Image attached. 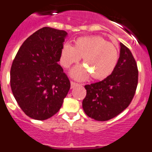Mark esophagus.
Segmentation results:
<instances>
[{
  "label": "esophagus",
  "instance_id": "obj_1",
  "mask_svg": "<svg viewBox=\"0 0 152 152\" xmlns=\"http://www.w3.org/2000/svg\"><path fill=\"white\" fill-rule=\"evenodd\" d=\"M79 84H78V83H76V82H70V88H71V89H73V88H74L75 87H76V86H79Z\"/></svg>",
  "mask_w": 152,
  "mask_h": 152
}]
</instances>
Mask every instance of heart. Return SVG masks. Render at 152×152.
I'll list each match as a JSON object with an SVG mask.
<instances>
[{"mask_svg": "<svg viewBox=\"0 0 152 152\" xmlns=\"http://www.w3.org/2000/svg\"><path fill=\"white\" fill-rule=\"evenodd\" d=\"M82 57L85 64L76 66L70 71V76L76 80L88 79L91 74L96 79L107 77L115 69L119 59V53L113 44L100 36L78 38L74 46L65 43L60 52V63L68 68L78 62Z\"/></svg>", "mask_w": 152, "mask_h": 152, "instance_id": "1", "label": "heart"}]
</instances>
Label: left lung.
<instances>
[{
	"label": "left lung",
	"instance_id": "1",
	"mask_svg": "<svg viewBox=\"0 0 152 152\" xmlns=\"http://www.w3.org/2000/svg\"><path fill=\"white\" fill-rule=\"evenodd\" d=\"M117 66L102 81L85 85L82 107L87 115L97 121H107L125 110L132 102L138 82L137 66L133 55L120 43Z\"/></svg>",
	"mask_w": 152,
	"mask_h": 152
}]
</instances>
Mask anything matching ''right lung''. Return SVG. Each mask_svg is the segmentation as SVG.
Here are the masks:
<instances>
[{
	"mask_svg": "<svg viewBox=\"0 0 152 152\" xmlns=\"http://www.w3.org/2000/svg\"><path fill=\"white\" fill-rule=\"evenodd\" d=\"M67 32L39 29L19 48L10 70V85L20 108L30 118L45 120L56 114L70 88L58 64Z\"/></svg>",
	"mask_w": 152,
	"mask_h": 152,
	"instance_id": "obj_1",
	"label": "right lung"
}]
</instances>
